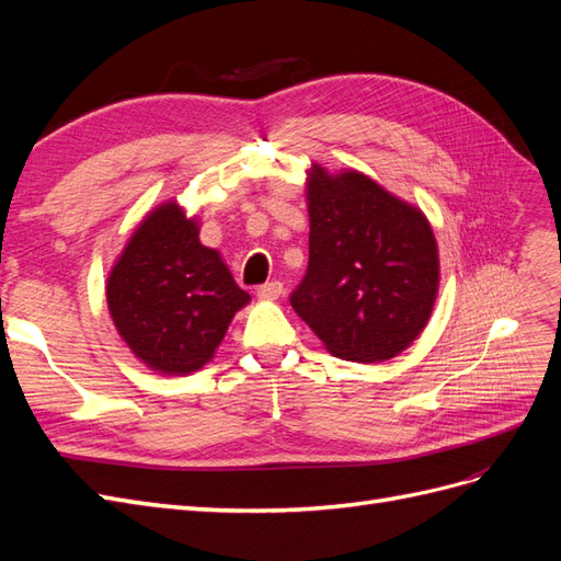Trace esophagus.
I'll return each instance as SVG.
<instances>
[{
	"mask_svg": "<svg viewBox=\"0 0 561 561\" xmlns=\"http://www.w3.org/2000/svg\"><path fill=\"white\" fill-rule=\"evenodd\" d=\"M283 283L280 280H271V283H264L257 287V297L260 299H278L283 295Z\"/></svg>",
	"mask_w": 561,
	"mask_h": 561,
	"instance_id": "esophagus-1",
	"label": "esophagus"
}]
</instances>
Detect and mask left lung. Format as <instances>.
Returning <instances> with one entry per match:
<instances>
[{
    "mask_svg": "<svg viewBox=\"0 0 561 561\" xmlns=\"http://www.w3.org/2000/svg\"><path fill=\"white\" fill-rule=\"evenodd\" d=\"M309 266L293 309L336 358L381 363L426 328L437 245L421 210L363 173L309 180Z\"/></svg>",
    "mask_w": 561,
    "mask_h": 561,
    "instance_id": "1",
    "label": "left lung"
}]
</instances>
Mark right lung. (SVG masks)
I'll list each match as a JSON object with an SVG mask.
<instances>
[{
	"label": "right lung",
	"mask_w": 561,
	"mask_h": 561,
	"mask_svg": "<svg viewBox=\"0 0 561 561\" xmlns=\"http://www.w3.org/2000/svg\"><path fill=\"white\" fill-rule=\"evenodd\" d=\"M248 299L175 203L145 219L107 280L118 334L142 363L165 375L206 365Z\"/></svg>",
	"instance_id": "obj_1"
}]
</instances>
